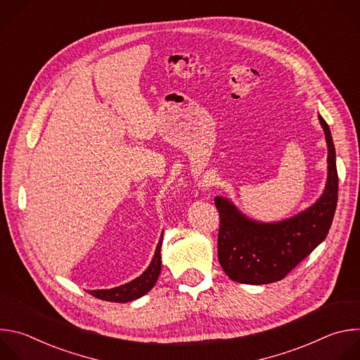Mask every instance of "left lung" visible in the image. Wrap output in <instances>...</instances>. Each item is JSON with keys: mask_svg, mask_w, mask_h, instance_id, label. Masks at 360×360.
I'll list each match as a JSON object with an SVG mask.
<instances>
[{"mask_svg": "<svg viewBox=\"0 0 360 360\" xmlns=\"http://www.w3.org/2000/svg\"><path fill=\"white\" fill-rule=\"evenodd\" d=\"M319 122L328 143V181L312 207L289 219L264 224L242 215L226 198H215L221 221L218 259L232 281L246 285L278 282L326 238L338 203V171L330 129L321 115Z\"/></svg>", "mask_w": 360, "mask_h": 360, "instance_id": "obj_1", "label": "left lung"}]
</instances>
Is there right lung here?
Returning <instances> with one entry per match:
<instances>
[{"mask_svg": "<svg viewBox=\"0 0 360 360\" xmlns=\"http://www.w3.org/2000/svg\"><path fill=\"white\" fill-rule=\"evenodd\" d=\"M162 236L157 245L155 249V255H153V258L150 261V265L148 266V269L138 276L136 279H134L129 283L121 285L118 288H112V289H99V290H89V293L98 299L102 300H107V302H129V300H135L141 296H143L145 293H148L153 285L157 283L158 276L161 274V246H162Z\"/></svg>", "mask_w": 360, "mask_h": 360, "instance_id": "add662e5", "label": "right lung"}]
</instances>
